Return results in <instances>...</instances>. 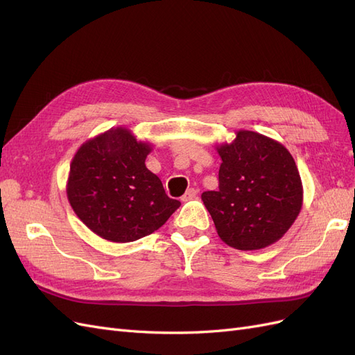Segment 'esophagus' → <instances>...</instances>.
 <instances>
[{
    "label": "esophagus",
    "instance_id": "esophagus-1",
    "mask_svg": "<svg viewBox=\"0 0 355 355\" xmlns=\"http://www.w3.org/2000/svg\"><path fill=\"white\" fill-rule=\"evenodd\" d=\"M197 197V191L194 188H189L184 196H182V201H189V200H194Z\"/></svg>",
    "mask_w": 355,
    "mask_h": 355
}]
</instances>
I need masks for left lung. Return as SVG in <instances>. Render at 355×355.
Instances as JSON below:
<instances>
[{
    "instance_id": "obj_1",
    "label": "left lung",
    "mask_w": 355,
    "mask_h": 355,
    "mask_svg": "<svg viewBox=\"0 0 355 355\" xmlns=\"http://www.w3.org/2000/svg\"><path fill=\"white\" fill-rule=\"evenodd\" d=\"M222 159L219 189L201 194L220 240L239 250L274 244L292 227L304 202L295 159L274 139L239 130L228 144H216Z\"/></svg>"
}]
</instances>
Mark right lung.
I'll use <instances>...</instances> for the list:
<instances>
[{"mask_svg":"<svg viewBox=\"0 0 355 355\" xmlns=\"http://www.w3.org/2000/svg\"><path fill=\"white\" fill-rule=\"evenodd\" d=\"M151 151L153 144L137 141L120 125L87 139L75 153L67 197L80 220L101 239L136 241L163 227L180 206L146 168Z\"/></svg>","mask_w":355,"mask_h":355,"instance_id":"right-lung-1","label":"right lung"}]
</instances>
